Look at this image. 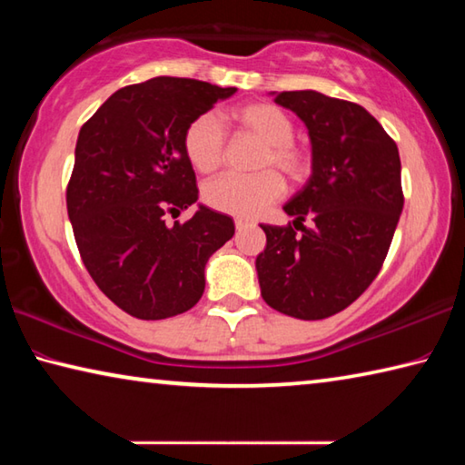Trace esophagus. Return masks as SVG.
I'll return each instance as SVG.
<instances>
[{
  "mask_svg": "<svg viewBox=\"0 0 465 465\" xmlns=\"http://www.w3.org/2000/svg\"><path fill=\"white\" fill-rule=\"evenodd\" d=\"M252 223L248 222V219H235V230L238 232H242V230H246V227H250Z\"/></svg>",
  "mask_w": 465,
  "mask_h": 465,
  "instance_id": "1",
  "label": "esophagus"
}]
</instances>
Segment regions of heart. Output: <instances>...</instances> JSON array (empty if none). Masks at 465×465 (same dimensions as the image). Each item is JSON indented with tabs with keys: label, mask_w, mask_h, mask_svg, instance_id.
<instances>
[{
	"label": "heart",
	"mask_w": 465,
	"mask_h": 465,
	"mask_svg": "<svg viewBox=\"0 0 465 465\" xmlns=\"http://www.w3.org/2000/svg\"><path fill=\"white\" fill-rule=\"evenodd\" d=\"M227 121L238 135L261 141L262 149L258 152L254 168L262 172L252 176L223 174L209 180L203 186V201L219 213L252 219L285 193V183L274 170L293 183H303L312 174V155L293 141L295 124L291 116L266 102L235 106L227 113ZM183 147L196 172L211 174L225 160L227 143L222 124L211 113L199 114L188 123Z\"/></svg>",
	"instance_id": "b5f03b06"
}]
</instances>
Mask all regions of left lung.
Listing matches in <instances>:
<instances>
[{
	"mask_svg": "<svg viewBox=\"0 0 465 465\" xmlns=\"http://www.w3.org/2000/svg\"><path fill=\"white\" fill-rule=\"evenodd\" d=\"M274 102L308 127L312 176L282 207L293 225H261L258 282L272 310L324 320L349 308L388 256L404 207L398 145L355 102L313 90L281 92Z\"/></svg>",
	"mask_w": 465,
	"mask_h": 465,
	"instance_id": "left-lung-1",
	"label": "left lung"
}]
</instances>
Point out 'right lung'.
I'll return each mask as SVG.
<instances>
[{
    "mask_svg": "<svg viewBox=\"0 0 465 465\" xmlns=\"http://www.w3.org/2000/svg\"><path fill=\"white\" fill-rule=\"evenodd\" d=\"M235 88L153 77L124 85L84 123L67 184V213L90 277L110 302L139 320L193 308L204 291V264L232 240L233 219L203 207L183 147L188 123Z\"/></svg>",
    "mask_w": 465,
    "mask_h": 465,
    "instance_id": "add662e5",
    "label": "right lung"
}]
</instances>
